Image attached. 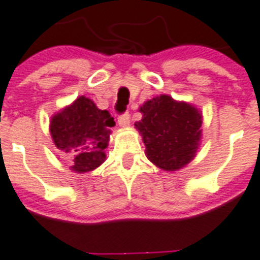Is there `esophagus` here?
Here are the masks:
<instances>
[{"instance_id": "34e87169", "label": "esophagus", "mask_w": 260, "mask_h": 260, "mask_svg": "<svg viewBox=\"0 0 260 260\" xmlns=\"http://www.w3.org/2000/svg\"><path fill=\"white\" fill-rule=\"evenodd\" d=\"M118 123H119L120 127H128L130 126V114L124 113L122 115H119L118 118Z\"/></svg>"}]
</instances>
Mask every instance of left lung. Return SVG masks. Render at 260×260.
I'll return each instance as SVG.
<instances>
[{
    "mask_svg": "<svg viewBox=\"0 0 260 260\" xmlns=\"http://www.w3.org/2000/svg\"><path fill=\"white\" fill-rule=\"evenodd\" d=\"M134 123L146 146V157L159 169L174 172L194 158L201 140L203 114L194 106L159 95L141 106Z\"/></svg>",
    "mask_w": 260,
    "mask_h": 260,
    "instance_id": "8db88e82",
    "label": "left lung"
}]
</instances>
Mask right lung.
I'll list each match as a JSON object with an SVG mask.
<instances>
[{"mask_svg": "<svg viewBox=\"0 0 260 260\" xmlns=\"http://www.w3.org/2000/svg\"><path fill=\"white\" fill-rule=\"evenodd\" d=\"M115 122L107 110H99L91 99L79 96L51 118L49 132L56 147L71 151L76 173H86L105 162V149Z\"/></svg>", "mask_w": 260, "mask_h": 260, "instance_id": "obj_1", "label": "right lung"}]
</instances>
